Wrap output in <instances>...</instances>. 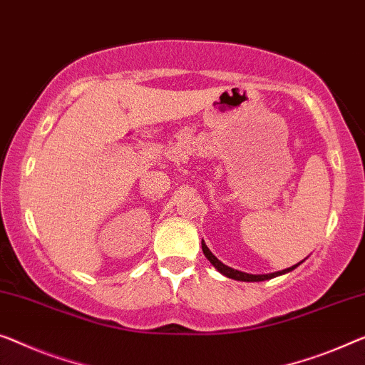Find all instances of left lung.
Listing matches in <instances>:
<instances>
[{
    "label": "left lung",
    "mask_w": 365,
    "mask_h": 365,
    "mask_svg": "<svg viewBox=\"0 0 365 365\" xmlns=\"http://www.w3.org/2000/svg\"><path fill=\"white\" fill-rule=\"evenodd\" d=\"M201 249H203V254L205 257L210 260L211 265L220 272V274H222L225 277H227V279H232V280H239V282H264V280H270L274 279V277H279V275H284V274H288V272H292L293 269H297L298 265H300L302 262H304V259L302 260V262H298L295 265H292V267H288L285 270H279V272H274V274H247V272H241V270H236L232 267H227V265H225L221 262L220 259L216 257V255L210 251L208 246H206L203 239H201Z\"/></svg>",
    "instance_id": "1"
}]
</instances>
